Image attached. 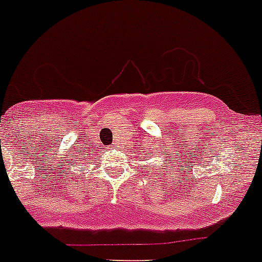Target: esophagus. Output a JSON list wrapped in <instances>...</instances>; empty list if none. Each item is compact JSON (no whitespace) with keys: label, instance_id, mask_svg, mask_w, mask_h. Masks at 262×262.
I'll return each mask as SVG.
<instances>
[{"label":"esophagus","instance_id":"esophagus-1","mask_svg":"<svg viewBox=\"0 0 262 262\" xmlns=\"http://www.w3.org/2000/svg\"><path fill=\"white\" fill-rule=\"evenodd\" d=\"M114 147H115V144H111V146H110V148H114Z\"/></svg>","mask_w":262,"mask_h":262}]
</instances>
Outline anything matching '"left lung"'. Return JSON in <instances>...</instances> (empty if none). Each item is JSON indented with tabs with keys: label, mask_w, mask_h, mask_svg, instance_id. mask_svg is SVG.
<instances>
[{
	"label": "left lung",
	"mask_w": 262,
	"mask_h": 262,
	"mask_svg": "<svg viewBox=\"0 0 262 262\" xmlns=\"http://www.w3.org/2000/svg\"><path fill=\"white\" fill-rule=\"evenodd\" d=\"M144 152H146V154H144V155H146V156H144V158H147V159L149 158V154H151V155H154L152 151H151V148H148V149H147V151H144Z\"/></svg>",
	"instance_id": "obj_1"
}]
</instances>
